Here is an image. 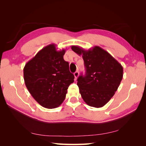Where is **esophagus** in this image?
Returning <instances> with one entry per match:
<instances>
[{
  "label": "esophagus",
  "instance_id": "1",
  "mask_svg": "<svg viewBox=\"0 0 146 146\" xmlns=\"http://www.w3.org/2000/svg\"><path fill=\"white\" fill-rule=\"evenodd\" d=\"M74 76H75V80H76L77 78H78V77L79 76V72H78V71H75V73H74Z\"/></svg>",
  "mask_w": 146,
  "mask_h": 146
}]
</instances>
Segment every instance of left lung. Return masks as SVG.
<instances>
[{"label": "left lung", "mask_w": 146, "mask_h": 146, "mask_svg": "<svg viewBox=\"0 0 146 146\" xmlns=\"http://www.w3.org/2000/svg\"><path fill=\"white\" fill-rule=\"evenodd\" d=\"M72 50L82 55L86 68L85 76L78 78L80 94L88 105L104 107L112 98L123 78V67L104 49L95 46L85 50L71 46Z\"/></svg>", "instance_id": "obj_1"}]
</instances>
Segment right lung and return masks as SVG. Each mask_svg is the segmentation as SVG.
Here are the masks:
<instances>
[{
	"label": "right lung",
	"instance_id": "add662e5",
	"mask_svg": "<svg viewBox=\"0 0 146 146\" xmlns=\"http://www.w3.org/2000/svg\"><path fill=\"white\" fill-rule=\"evenodd\" d=\"M51 44L41 49L24 68V82L28 91L43 107L55 108L63 103L67 89L74 82L69 63L64 60L65 49Z\"/></svg>",
	"mask_w": 146,
	"mask_h": 146
}]
</instances>
